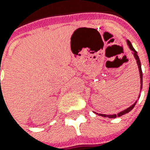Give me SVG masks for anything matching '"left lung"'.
I'll return each instance as SVG.
<instances>
[{
	"label": "left lung",
	"instance_id": "obj_1",
	"mask_svg": "<svg viewBox=\"0 0 150 150\" xmlns=\"http://www.w3.org/2000/svg\"><path fill=\"white\" fill-rule=\"evenodd\" d=\"M127 45H128V46H129L130 50H132L133 53H132V54L134 55V57H135V58H136V60H137V66H138V68H139V71H140V78H141V89H142V81H143V78H142V76H143V74H142V70H141V61H140V58H139V57H138V55H137V52L135 50V49L133 48V46L132 45V44H131V42H130L129 40H127ZM140 96L141 95H139V97H138V98L140 97ZM137 100H136V102L134 103L133 105H132L130 107L127 108L126 110H122V111L119 112V113H118L117 115H103V114H97V113H96V112H94V113H96L97 115H100V116H102V117H108V118H111V119H113V118H116V117H121L122 115H125V114H127V113H128V112H130L132 109H133L134 107H135V105L137 104Z\"/></svg>",
	"mask_w": 150,
	"mask_h": 150
}]
</instances>
